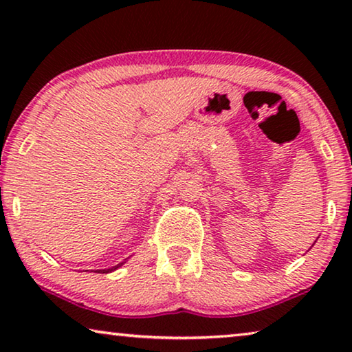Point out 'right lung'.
Listing matches in <instances>:
<instances>
[{"instance_id":"1","label":"right lung","mask_w":352,"mask_h":352,"mask_svg":"<svg viewBox=\"0 0 352 352\" xmlns=\"http://www.w3.org/2000/svg\"><path fill=\"white\" fill-rule=\"evenodd\" d=\"M124 264V262H121V264H118V265H115V267H111V269H109V270H96V273H109V272H113V270H116L118 267H121Z\"/></svg>"}]
</instances>
